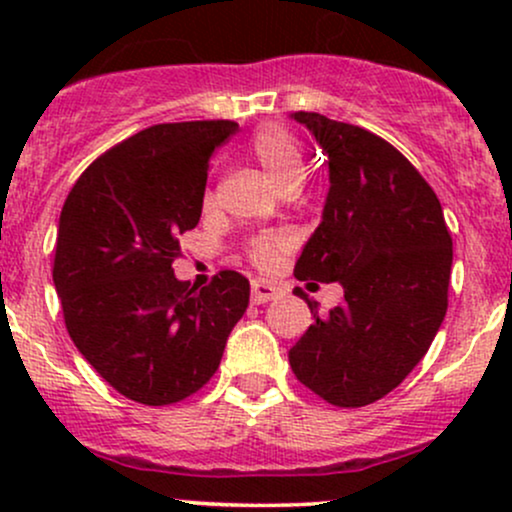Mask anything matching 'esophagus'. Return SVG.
I'll return each mask as SVG.
<instances>
[{
  "instance_id": "esophagus-1",
  "label": "esophagus",
  "mask_w": 512,
  "mask_h": 512,
  "mask_svg": "<svg viewBox=\"0 0 512 512\" xmlns=\"http://www.w3.org/2000/svg\"><path fill=\"white\" fill-rule=\"evenodd\" d=\"M276 296H279V289H276L274 284H267V281H262V279L252 281V303L255 305L274 301Z\"/></svg>"
}]
</instances>
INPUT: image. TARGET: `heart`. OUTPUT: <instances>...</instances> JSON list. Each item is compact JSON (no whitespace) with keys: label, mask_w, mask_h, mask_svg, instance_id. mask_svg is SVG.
Here are the masks:
<instances>
[{"label":"heart","mask_w":512,"mask_h":512,"mask_svg":"<svg viewBox=\"0 0 512 512\" xmlns=\"http://www.w3.org/2000/svg\"><path fill=\"white\" fill-rule=\"evenodd\" d=\"M250 154L267 170V175L274 180V185L281 192L289 190V187H301L305 178V156L301 144L296 142V137L291 132H286L284 127H262L252 137ZM286 248H289V236H284V233H262V236L250 240L248 255L257 267L267 269L279 260V255Z\"/></svg>","instance_id":"obj_1"}]
</instances>
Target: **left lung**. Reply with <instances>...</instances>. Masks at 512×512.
Here are the masks:
<instances>
[{
  "label": "left lung",
  "instance_id": "1",
  "mask_svg": "<svg viewBox=\"0 0 512 512\" xmlns=\"http://www.w3.org/2000/svg\"><path fill=\"white\" fill-rule=\"evenodd\" d=\"M330 166L322 223L298 257L296 279L339 281L344 303L289 351L291 370L334 407H366L426 356L445 310L452 238L443 207L390 142L320 113H293ZM301 296V293H298Z\"/></svg>",
  "mask_w": 512,
  "mask_h": 512
}]
</instances>
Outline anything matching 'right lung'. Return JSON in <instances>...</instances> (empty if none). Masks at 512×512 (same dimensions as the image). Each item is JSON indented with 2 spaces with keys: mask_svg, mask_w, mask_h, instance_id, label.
Returning a JSON list of instances; mask_svg holds the SVG:
<instances>
[{
  "mask_svg": "<svg viewBox=\"0 0 512 512\" xmlns=\"http://www.w3.org/2000/svg\"><path fill=\"white\" fill-rule=\"evenodd\" d=\"M236 132L231 120L142 129L98 156L62 207L52 281L69 337L146 407L202 390L248 308L250 281L233 269L204 289L173 274L180 236L202 216L209 158Z\"/></svg>",
  "mask_w": 512,
  "mask_h": 512,
  "instance_id": "add662e5",
  "label": "right lung"
}]
</instances>
